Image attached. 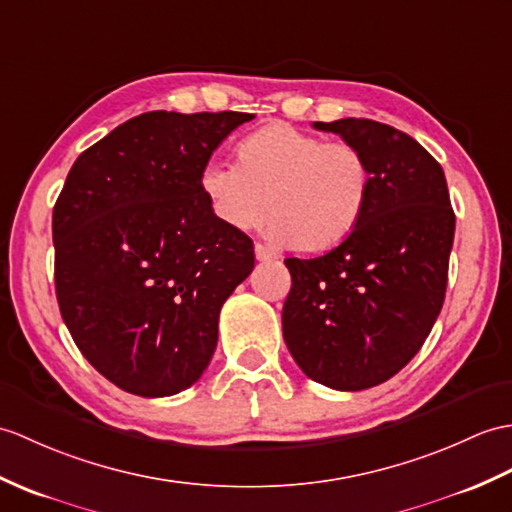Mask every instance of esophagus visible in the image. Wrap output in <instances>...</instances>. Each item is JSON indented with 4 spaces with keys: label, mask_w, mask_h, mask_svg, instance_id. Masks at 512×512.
I'll return each mask as SVG.
<instances>
[{
    "label": "esophagus",
    "mask_w": 512,
    "mask_h": 512,
    "mask_svg": "<svg viewBox=\"0 0 512 512\" xmlns=\"http://www.w3.org/2000/svg\"><path fill=\"white\" fill-rule=\"evenodd\" d=\"M255 257L259 261H272V259H277L279 255L272 251V248H268L266 244H255Z\"/></svg>",
    "instance_id": "obj_1"
}]
</instances>
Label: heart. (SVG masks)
I'll list each match as a JSON object with an SVG mask.
<instances>
[{"instance_id":"1","label":"heart","mask_w":512,"mask_h":512,"mask_svg":"<svg viewBox=\"0 0 512 512\" xmlns=\"http://www.w3.org/2000/svg\"><path fill=\"white\" fill-rule=\"evenodd\" d=\"M198 185L224 227L266 222L275 242L329 251L358 227L371 196V165L347 141H323L290 124H268L237 146V165L209 159Z\"/></svg>"}]
</instances>
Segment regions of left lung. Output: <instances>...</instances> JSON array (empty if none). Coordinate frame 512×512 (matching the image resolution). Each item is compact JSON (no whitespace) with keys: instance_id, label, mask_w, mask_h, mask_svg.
Here are the masks:
<instances>
[{"instance_id":"obj_1","label":"left lung","mask_w":512,"mask_h":512,"mask_svg":"<svg viewBox=\"0 0 512 512\" xmlns=\"http://www.w3.org/2000/svg\"><path fill=\"white\" fill-rule=\"evenodd\" d=\"M358 146L371 196L355 231L314 259H285L283 340L314 382L364 390L423 347L445 301L456 216L445 172L410 135L373 120L314 122Z\"/></svg>"}]
</instances>
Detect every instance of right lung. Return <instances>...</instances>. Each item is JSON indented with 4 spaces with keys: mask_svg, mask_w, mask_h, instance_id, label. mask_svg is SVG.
Masks as SVG:
<instances>
[{
    "mask_svg": "<svg viewBox=\"0 0 512 512\" xmlns=\"http://www.w3.org/2000/svg\"><path fill=\"white\" fill-rule=\"evenodd\" d=\"M251 113L152 111L71 165L52 213L61 316L89 364L139 397L196 384L224 301L255 266L253 240L213 216L198 185Z\"/></svg>",
    "mask_w": 512,
    "mask_h": 512,
    "instance_id": "1",
    "label": "right lung"
}]
</instances>
